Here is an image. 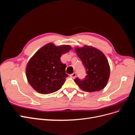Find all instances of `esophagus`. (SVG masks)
Wrapping results in <instances>:
<instances>
[{
  "mask_svg": "<svg viewBox=\"0 0 135 135\" xmlns=\"http://www.w3.org/2000/svg\"><path fill=\"white\" fill-rule=\"evenodd\" d=\"M70 77H71V78H72L73 79L75 78L76 77V72H74L73 73L70 74Z\"/></svg>",
  "mask_w": 135,
  "mask_h": 135,
  "instance_id": "esophagus-1",
  "label": "esophagus"
}]
</instances>
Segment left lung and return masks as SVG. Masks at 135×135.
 <instances>
[{"label": "left lung", "mask_w": 135, "mask_h": 135, "mask_svg": "<svg viewBox=\"0 0 135 135\" xmlns=\"http://www.w3.org/2000/svg\"><path fill=\"white\" fill-rule=\"evenodd\" d=\"M74 49L87 72L84 79L76 78L74 81L86 92H96L103 89L107 85L110 74L109 65L104 54L99 49L86 45Z\"/></svg>", "instance_id": "obj_1"}]
</instances>
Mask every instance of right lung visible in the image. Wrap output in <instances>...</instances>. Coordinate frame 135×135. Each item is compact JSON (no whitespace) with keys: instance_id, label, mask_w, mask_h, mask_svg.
Here are the masks:
<instances>
[{"instance_id":"add662e5","label":"right lung","mask_w":135,"mask_h":135,"mask_svg":"<svg viewBox=\"0 0 135 135\" xmlns=\"http://www.w3.org/2000/svg\"><path fill=\"white\" fill-rule=\"evenodd\" d=\"M72 47L69 45L56 46L45 45L30 59L26 67V76L33 88L41 94H49L59 90L68 76L66 65L61 61L63 54Z\"/></svg>"}]
</instances>
